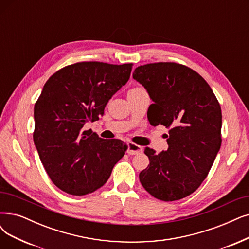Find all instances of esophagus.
Masks as SVG:
<instances>
[{
  "label": "esophagus",
  "mask_w": 249,
  "mask_h": 249,
  "mask_svg": "<svg viewBox=\"0 0 249 249\" xmlns=\"http://www.w3.org/2000/svg\"><path fill=\"white\" fill-rule=\"evenodd\" d=\"M130 155H135L142 152V147L140 145H137L133 142H128L127 143V151H126Z\"/></svg>",
  "instance_id": "esophagus-1"
}]
</instances>
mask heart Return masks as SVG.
I'll return each instance as SVG.
<instances>
[{
    "label": "heart",
    "instance_id": "heart-1",
    "mask_svg": "<svg viewBox=\"0 0 249 249\" xmlns=\"http://www.w3.org/2000/svg\"><path fill=\"white\" fill-rule=\"evenodd\" d=\"M136 89H138V90H139V89H141V88H136Z\"/></svg>",
    "mask_w": 249,
    "mask_h": 249
}]
</instances>
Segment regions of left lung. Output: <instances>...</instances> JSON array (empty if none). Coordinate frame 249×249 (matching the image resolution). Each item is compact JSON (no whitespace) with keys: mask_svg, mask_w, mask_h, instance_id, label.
I'll return each mask as SVG.
<instances>
[{"mask_svg":"<svg viewBox=\"0 0 249 249\" xmlns=\"http://www.w3.org/2000/svg\"><path fill=\"white\" fill-rule=\"evenodd\" d=\"M133 77L154 102L149 107V122L170 128L166 151L155 154L146 147L150 163L139 178L145 190L159 200L182 199L205 180L221 148L220 103L205 79L182 64L141 65Z\"/></svg>","mask_w":249,"mask_h":249,"instance_id":"obj_1","label":"left lung"}]
</instances>
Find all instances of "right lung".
Segmentation results:
<instances>
[{
  "mask_svg": "<svg viewBox=\"0 0 249 249\" xmlns=\"http://www.w3.org/2000/svg\"><path fill=\"white\" fill-rule=\"evenodd\" d=\"M133 63L77 62L56 71L35 104L34 142L51 181L71 195L101 188L127 146L83 131L126 84Z\"/></svg>",
  "mask_w": 249,
  "mask_h": 249,
  "instance_id": "1",
  "label": "right lung"
}]
</instances>
